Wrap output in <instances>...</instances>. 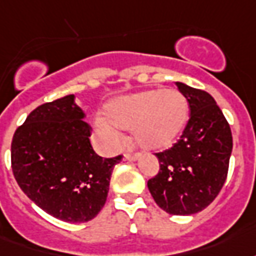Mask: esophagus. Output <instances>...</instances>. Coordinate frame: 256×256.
I'll return each instance as SVG.
<instances>
[{"label": "esophagus", "mask_w": 256, "mask_h": 256, "mask_svg": "<svg viewBox=\"0 0 256 256\" xmlns=\"http://www.w3.org/2000/svg\"><path fill=\"white\" fill-rule=\"evenodd\" d=\"M140 158V152H134V154H130V152H126L124 154V160L126 161H136Z\"/></svg>", "instance_id": "34e87169"}]
</instances>
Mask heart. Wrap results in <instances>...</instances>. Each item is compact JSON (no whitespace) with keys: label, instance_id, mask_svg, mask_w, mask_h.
Here are the masks:
<instances>
[{"label":"heart","instance_id":"b5f03b06","mask_svg":"<svg viewBox=\"0 0 256 256\" xmlns=\"http://www.w3.org/2000/svg\"><path fill=\"white\" fill-rule=\"evenodd\" d=\"M188 100L174 88L147 90L106 105V118L95 120V132L109 146L122 140L121 130H132L139 146L150 150L172 144L188 120Z\"/></svg>","mask_w":256,"mask_h":256}]
</instances>
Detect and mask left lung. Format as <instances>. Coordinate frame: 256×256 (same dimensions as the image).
Instances as JSON below:
<instances>
[{
	"label": "left lung",
	"mask_w": 256,
	"mask_h": 256,
	"mask_svg": "<svg viewBox=\"0 0 256 256\" xmlns=\"http://www.w3.org/2000/svg\"><path fill=\"white\" fill-rule=\"evenodd\" d=\"M176 84L188 100L190 120L170 148L156 152L160 172L147 187L162 210L190 216L206 208L224 187L233 140L230 126L212 95Z\"/></svg>",
	"instance_id": "left-lung-1"
}]
</instances>
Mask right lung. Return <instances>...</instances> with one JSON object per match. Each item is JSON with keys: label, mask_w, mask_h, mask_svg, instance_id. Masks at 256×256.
I'll return each mask as SVG.
<instances>
[{"label": "right lung", "mask_w": 256, "mask_h": 256, "mask_svg": "<svg viewBox=\"0 0 256 256\" xmlns=\"http://www.w3.org/2000/svg\"><path fill=\"white\" fill-rule=\"evenodd\" d=\"M74 95L34 109L10 146L18 187L44 212L70 224L87 222L105 206L113 168L90 143L91 126Z\"/></svg>", "instance_id": "right-lung-1"}]
</instances>
